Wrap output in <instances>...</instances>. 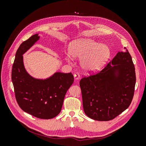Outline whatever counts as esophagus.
<instances>
[{
	"label": "esophagus",
	"instance_id": "1",
	"mask_svg": "<svg viewBox=\"0 0 146 146\" xmlns=\"http://www.w3.org/2000/svg\"><path fill=\"white\" fill-rule=\"evenodd\" d=\"M74 77L75 80H78V79L80 77V74L77 72V73L74 74Z\"/></svg>",
	"mask_w": 146,
	"mask_h": 146
}]
</instances>
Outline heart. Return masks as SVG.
<instances>
[{"label":"heart","instance_id":"1","mask_svg":"<svg viewBox=\"0 0 146 146\" xmlns=\"http://www.w3.org/2000/svg\"><path fill=\"white\" fill-rule=\"evenodd\" d=\"M66 59L70 61L72 56L82 58L80 66L86 72H95L106 63L110 56V49L106 44H101L92 39H81L72 41L69 46Z\"/></svg>","mask_w":146,"mask_h":146}]
</instances>
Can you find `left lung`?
<instances>
[{
    "mask_svg": "<svg viewBox=\"0 0 146 146\" xmlns=\"http://www.w3.org/2000/svg\"><path fill=\"white\" fill-rule=\"evenodd\" d=\"M124 49L101 71L80 81L83 110L94 120H112L128 108L133 99L135 69L129 51Z\"/></svg>",
    "mask_w": 146,
    "mask_h": 146,
    "instance_id": "1",
    "label": "left lung"
}]
</instances>
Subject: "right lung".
I'll use <instances>...</instances> for the list:
<instances>
[{"mask_svg":"<svg viewBox=\"0 0 146 146\" xmlns=\"http://www.w3.org/2000/svg\"><path fill=\"white\" fill-rule=\"evenodd\" d=\"M39 39L35 34L17 49L11 71L16 99L20 108L35 117L48 119L60 113L66 92L74 82L71 73L55 72L46 79L32 77L26 71L23 55Z\"/></svg>","mask_w":146,"mask_h":146,"instance_id":"add662e5","label":"right lung"}]
</instances>
